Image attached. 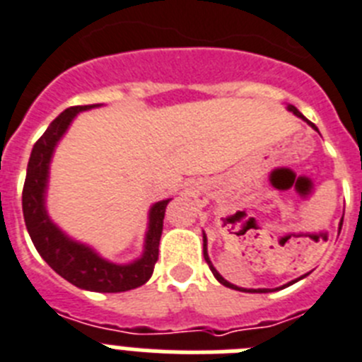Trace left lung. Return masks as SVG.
I'll use <instances>...</instances> for the list:
<instances>
[{"instance_id": "8db88e82", "label": "left lung", "mask_w": 362, "mask_h": 362, "mask_svg": "<svg viewBox=\"0 0 362 362\" xmlns=\"http://www.w3.org/2000/svg\"><path fill=\"white\" fill-rule=\"evenodd\" d=\"M288 110H290V112H293V114H296L297 117H300V119H305V116H303V114H300V112L297 110L296 107H293V105H288ZM305 121H308V119H305ZM308 124H310V127H312V129L317 130V127H315V124H313V123H310V121H308ZM203 254H204V261H206V263H209L210 270H212V274H214V276H216V279L219 281L221 284H225V286H228V288H233V290H241V288H238V286H235V284H230L228 281L225 279V277H221L219 272H217L216 268H214V264L210 263L209 254H206V235H203ZM288 284H290V283H288ZM241 292H270V290H267V288H261V290H241Z\"/></svg>"}]
</instances>
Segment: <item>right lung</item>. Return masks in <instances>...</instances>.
I'll return each mask as SVG.
<instances>
[{
	"label": "right lung",
	"instance_id": "obj_1",
	"mask_svg": "<svg viewBox=\"0 0 362 362\" xmlns=\"http://www.w3.org/2000/svg\"><path fill=\"white\" fill-rule=\"evenodd\" d=\"M94 107L99 105H78L66 108L36 141L28 159L27 177L23 185V217L36 250L63 279L78 288L90 290V292L117 293L141 286L152 276L153 267L158 263L165 209L170 199L159 201L150 209L145 254L130 264L108 263L88 246L66 238L49 219L45 210V188L49 179V165L54 146L62 139L78 112Z\"/></svg>",
	"mask_w": 362,
	"mask_h": 362
}]
</instances>
